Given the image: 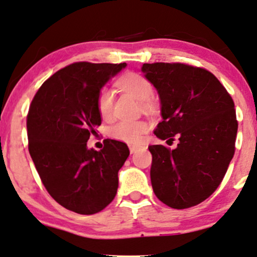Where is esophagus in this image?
<instances>
[{"instance_id":"obj_1","label":"esophagus","mask_w":257,"mask_h":257,"mask_svg":"<svg viewBox=\"0 0 257 257\" xmlns=\"http://www.w3.org/2000/svg\"><path fill=\"white\" fill-rule=\"evenodd\" d=\"M142 146H139V145H129V151H131V153H137L139 150H140Z\"/></svg>"}]
</instances>
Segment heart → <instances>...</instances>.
I'll return each mask as SVG.
<instances>
[{"mask_svg": "<svg viewBox=\"0 0 257 257\" xmlns=\"http://www.w3.org/2000/svg\"><path fill=\"white\" fill-rule=\"evenodd\" d=\"M118 85L123 91L131 94L140 103H146L153 95L152 83L140 74L129 73L122 76ZM113 94L109 88H103L97 95V107L99 113L104 118H107L112 109ZM148 131V124L145 120H118L109 129L110 137L125 142H139L142 140L145 133Z\"/></svg>", "mask_w": 257, "mask_h": 257, "instance_id": "b5f03b06", "label": "heart"}]
</instances>
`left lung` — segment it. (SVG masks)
<instances>
[{"label": "left lung", "mask_w": 257, "mask_h": 257, "mask_svg": "<svg viewBox=\"0 0 257 257\" xmlns=\"http://www.w3.org/2000/svg\"><path fill=\"white\" fill-rule=\"evenodd\" d=\"M144 76L160 99V140L152 145L151 182L154 194L171 208H189L211 196L233 158L238 129L234 103L220 81L202 68L182 63H144Z\"/></svg>", "instance_id": "1"}]
</instances>
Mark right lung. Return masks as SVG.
Segmentation results:
<instances>
[{"instance_id": "right-lung-1", "label": "right lung", "mask_w": 257, "mask_h": 257, "mask_svg": "<svg viewBox=\"0 0 257 257\" xmlns=\"http://www.w3.org/2000/svg\"><path fill=\"white\" fill-rule=\"evenodd\" d=\"M126 63L78 62L58 70L38 89L27 115L29 151L49 194L79 214L104 209L118 188V171L129 157L124 142L106 139L87 147L101 124L97 95Z\"/></svg>"}]
</instances>
